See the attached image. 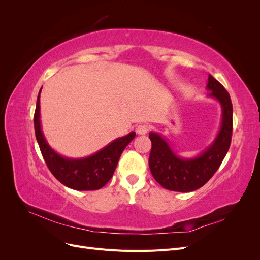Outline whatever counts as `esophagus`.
<instances>
[{"label": "esophagus", "mask_w": 260, "mask_h": 260, "mask_svg": "<svg viewBox=\"0 0 260 260\" xmlns=\"http://www.w3.org/2000/svg\"><path fill=\"white\" fill-rule=\"evenodd\" d=\"M148 130H149V127H148L147 124H139L138 127H137V129H136L137 133H138V135H140V136L146 135V133L148 132Z\"/></svg>", "instance_id": "34e87169"}]
</instances>
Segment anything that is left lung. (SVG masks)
<instances>
[{
  "label": "left lung",
  "instance_id": "obj_1",
  "mask_svg": "<svg viewBox=\"0 0 260 260\" xmlns=\"http://www.w3.org/2000/svg\"><path fill=\"white\" fill-rule=\"evenodd\" d=\"M207 89L210 98L216 99L222 108V121L218 135L200 156L181 158L170 148L162 137L149 133L152 149L148 165L154 179L169 191L192 192L207 183L221 165L231 144L233 129V107L229 93L211 75L208 76Z\"/></svg>",
  "mask_w": 260,
  "mask_h": 260
}]
</instances>
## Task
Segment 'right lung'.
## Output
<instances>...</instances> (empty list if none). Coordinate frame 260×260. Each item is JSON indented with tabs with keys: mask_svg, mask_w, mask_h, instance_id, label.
<instances>
[{
	"mask_svg": "<svg viewBox=\"0 0 260 260\" xmlns=\"http://www.w3.org/2000/svg\"><path fill=\"white\" fill-rule=\"evenodd\" d=\"M40 92L38 94L34 117L35 131L40 151L52 175L61 184L77 191H93L103 187L112 179L120 155L135 139L136 132L116 139L101 151L85 158H66L53 151L43 136L40 122Z\"/></svg>",
	"mask_w": 260,
	"mask_h": 260,
	"instance_id": "1",
	"label": "right lung"
}]
</instances>
